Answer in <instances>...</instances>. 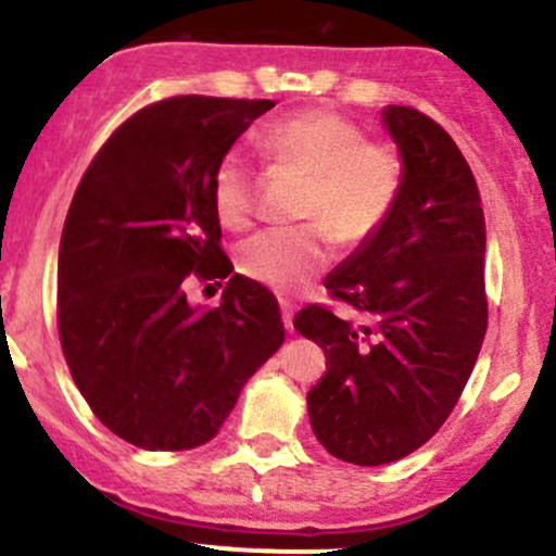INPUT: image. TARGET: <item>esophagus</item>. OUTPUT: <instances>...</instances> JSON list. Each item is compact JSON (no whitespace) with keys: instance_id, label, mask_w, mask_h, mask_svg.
Masks as SVG:
<instances>
[{"instance_id":"obj_1","label":"esophagus","mask_w":556,"mask_h":556,"mask_svg":"<svg viewBox=\"0 0 556 556\" xmlns=\"http://www.w3.org/2000/svg\"><path fill=\"white\" fill-rule=\"evenodd\" d=\"M280 312H283V326L289 333H294V307H291V302H286V299H280Z\"/></svg>"}]
</instances>
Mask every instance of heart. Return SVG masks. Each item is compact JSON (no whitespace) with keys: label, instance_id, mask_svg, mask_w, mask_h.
<instances>
[{"label":"heart","instance_id":"b5f03b06","mask_svg":"<svg viewBox=\"0 0 556 556\" xmlns=\"http://www.w3.org/2000/svg\"><path fill=\"white\" fill-rule=\"evenodd\" d=\"M262 157L273 173L304 178L294 217L304 226L273 228L239 249L241 276L294 294L330 262V239L362 249L386 228L404 191V160L391 143L367 141L365 130L330 110L280 117L260 134ZM257 180L239 154L228 152L212 173L217 220L241 230L252 223Z\"/></svg>","mask_w":556,"mask_h":556}]
</instances>
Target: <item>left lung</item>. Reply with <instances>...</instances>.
<instances>
[{
	"label": "left lung",
	"mask_w": 556,
	"mask_h": 556,
	"mask_svg": "<svg viewBox=\"0 0 556 556\" xmlns=\"http://www.w3.org/2000/svg\"><path fill=\"white\" fill-rule=\"evenodd\" d=\"M402 149L404 191L376 239L326 278L365 323L309 304L294 328L326 352L307 394L317 441L376 467L420 448L457 407L485 326V220L470 165L415 108L383 110Z\"/></svg>",
	"instance_id": "8db88e82"
}]
</instances>
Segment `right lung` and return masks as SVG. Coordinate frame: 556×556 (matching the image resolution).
<instances>
[{
    "label": "right lung",
    "instance_id": "right-lung-1",
    "mask_svg": "<svg viewBox=\"0 0 556 556\" xmlns=\"http://www.w3.org/2000/svg\"><path fill=\"white\" fill-rule=\"evenodd\" d=\"M270 108L202 93L152 102L80 178L60 241V344L91 413L128 444H207L283 344L278 299L230 276L212 204L217 162ZM217 277L229 278L217 308L185 302L189 279Z\"/></svg>",
    "mask_w": 556,
    "mask_h": 556
}]
</instances>
